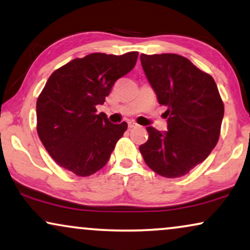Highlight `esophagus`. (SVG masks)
Wrapping results in <instances>:
<instances>
[{
	"instance_id": "1",
	"label": "esophagus",
	"mask_w": 250,
	"mask_h": 250,
	"mask_svg": "<svg viewBox=\"0 0 250 250\" xmlns=\"http://www.w3.org/2000/svg\"><path fill=\"white\" fill-rule=\"evenodd\" d=\"M128 127H129V129H132V128L138 127V125L135 121H129L128 122Z\"/></svg>"
}]
</instances>
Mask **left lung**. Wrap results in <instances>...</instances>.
Here are the masks:
<instances>
[{
  "instance_id": "8db88e82",
  "label": "left lung",
  "mask_w": 250,
  "mask_h": 250,
  "mask_svg": "<svg viewBox=\"0 0 250 250\" xmlns=\"http://www.w3.org/2000/svg\"><path fill=\"white\" fill-rule=\"evenodd\" d=\"M141 62L159 104L168 107V131L146 128L148 139L139 151L156 174L181 177L217 144L224 104L214 79L183 56L142 53Z\"/></svg>"
}]
</instances>
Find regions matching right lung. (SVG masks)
Returning a JSON list of instances; mask_svg holds the SVG:
<instances>
[{
  "label": "right lung",
  "instance_id": "obj_1",
  "mask_svg": "<svg viewBox=\"0 0 250 250\" xmlns=\"http://www.w3.org/2000/svg\"><path fill=\"white\" fill-rule=\"evenodd\" d=\"M137 51L90 53L56 69L36 102L38 135L61 167L85 177L107 164L127 122L114 125L96 106L135 67Z\"/></svg>",
  "mask_w": 250,
  "mask_h": 250
}]
</instances>
